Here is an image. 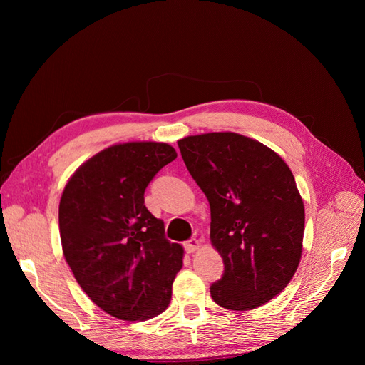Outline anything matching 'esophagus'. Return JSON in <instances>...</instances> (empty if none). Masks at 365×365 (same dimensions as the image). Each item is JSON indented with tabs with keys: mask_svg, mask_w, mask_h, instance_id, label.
I'll return each instance as SVG.
<instances>
[{
	"mask_svg": "<svg viewBox=\"0 0 365 365\" xmlns=\"http://www.w3.org/2000/svg\"><path fill=\"white\" fill-rule=\"evenodd\" d=\"M200 247H201V240L197 239H190L184 244V248L187 252H195L196 250H200Z\"/></svg>",
	"mask_w": 365,
	"mask_h": 365,
	"instance_id": "1",
	"label": "esophagus"
}]
</instances>
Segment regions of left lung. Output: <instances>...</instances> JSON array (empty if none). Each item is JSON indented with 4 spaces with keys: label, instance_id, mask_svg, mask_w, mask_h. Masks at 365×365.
Instances as JSON below:
<instances>
[{
    "label": "left lung",
    "instance_id": "8db88e82",
    "mask_svg": "<svg viewBox=\"0 0 365 365\" xmlns=\"http://www.w3.org/2000/svg\"><path fill=\"white\" fill-rule=\"evenodd\" d=\"M192 178L210 204V239L224 274L210 286L215 303L250 311L280 294L302 257L304 205L277 153L235 132L178 141Z\"/></svg>",
    "mask_w": 365,
    "mask_h": 365
}]
</instances>
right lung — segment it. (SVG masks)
<instances>
[{"mask_svg":"<svg viewBox=\"0 0 365 365\" xmlns=\"http://www.w3.org/2000/svg\"><path fill=\"white\" fill-rule=\"evenodd\" d=\"M176 152L165 143L108 148L83 163L59 204L63 256L83 292L109 315L149 319L168 309L184 250L164 236L145 190Z\"/></svg>","mask_w":365,"mask_h":365,"instance_id":"add662e5","label":"right lung"}]
</instances>
